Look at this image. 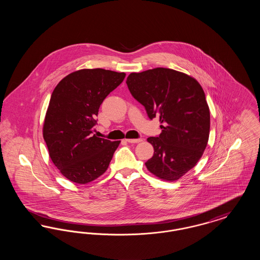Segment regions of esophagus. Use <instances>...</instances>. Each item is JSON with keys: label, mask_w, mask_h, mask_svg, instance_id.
<instances>
[{"label": "esophagus", "mask_w": 260, "mask_h": 260, "mask_svg": "<svg viewBox=\"0 0 260 260\" xmlns=\"http://www.w3.org/2000/svg\"><path fill=\"white\" fill-rule=\"evenodd\" d=\"M128 143H138V142H141L142 139L141 138H136V139H133V138H128V139H125Z\"/></svg>", "instance_id": "esophagus-1"}]
</instances>
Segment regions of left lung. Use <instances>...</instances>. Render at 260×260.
<instances>
[{"label": "left lung", "instance_id": "1", "mask_svg": "<svg viewBox=\"0 0 260 260\" xmlns=\"http://www.w3.org/2000/svg\"><path fill=\"white\" fill-rule=\"evenodd\" d=\"M126 85L152 120L159 117L161 133L148 137L154 155L145 162L150 173L175 181L193 169L210 136V108L203 87L189 75L169 68L131 73Z\"/></svg>", "mask_w": 260, "mask_h": 260}]
</instances>
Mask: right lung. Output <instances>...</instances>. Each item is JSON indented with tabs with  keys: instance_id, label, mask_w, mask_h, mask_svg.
Here are the masks:
<instances>
[{
	"instance_id": "right-lung-1",
	"label": "right lung",
	"mask_w": 260,
	"mask_h": 260,
	"mask_svg": "<svg viewBox=\"0 0 260 260\" xmlns=\"http://www.w3.org/2000/svg\"><path fill=\"white\" fill-rule=\"evenodd\" d=\"M125 74L101 68L81 69L53 89L43 125L50 159L63 176L78 184L105 173L121 141L93 135L94 118L106 96Z\"/></svg>"
}]
</instances>
